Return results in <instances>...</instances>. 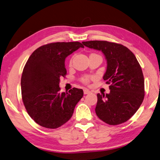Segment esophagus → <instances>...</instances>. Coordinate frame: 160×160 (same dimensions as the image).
Masks as SVG:
<instances>
[{
  "label": "esophagus",
  "instance_id": "1",
  "mask_svg": "<svg viewBox=\"0 0 160 160\" xmlns=\"http://www.w3.org/2000/svg\"><path fill=\"white\" fill-rule=\"evenodd\" d=\"M90 92H90V90H87V89H85V90H83V93H84V94H90Z\"/></svg>",
  "mask_w": 160,
  "mask_h": 160
}]
</instances>
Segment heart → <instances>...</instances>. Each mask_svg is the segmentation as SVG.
Wrapping results in <instances>:
<instances>
[{
    "mask_svg": "<svg viewBox=\"0 0 160 160\" xmlns=\"http://www.w3.org/2000/svg\"><path fill=\"white\" fill-rule=\"evenodd\" d=\"M71 62H72V60H70V63H71ZM93 79V78H92V77H84L82 78V79H81V81H82V82L83 83H85V84H88V83H89V82H90V81L91 79Z\"/></svg>",
    "mask_w": 160,
    "mask_h": 160,
    "instance_id": "heart-1",
    "label": "heart"
}]
</instances>
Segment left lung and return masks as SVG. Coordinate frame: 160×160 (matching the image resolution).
<instances>
[{
  "instance_id": "8db88e82",
  "label": "left lung",
  "mask_w": 160,
  "mask_h": 160,
  "mask_svg": "<svg viewBox=\"0 0 160 160\" xmlns=\"http://www.w3.org/2000/svg\"><path fill=\"white\" fill-rule=\"evenodd\" d=\"M86 47L101 51L107 59L103 76L110 93L97 94L95 112L109 125L127 121L139 109L144 98V79L139 62L128 48L108 41L83 42Z\"/></svg>"
}]
</instances>
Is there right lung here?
Masks as SVG:
<instances>
[{
	"instance_id": "add662e5",
	"label": "right lung",
	"mask_w": 160,
	"mask_h": 160,
	"mask_svg": "<svg viewBox=\"0 0 160 160\" xmlns=\"http://www.w3.org/2000/svg\"><path fill=\"white\" fill-rule=\"evenodd\" d=\"M79 42H53L42 46L28 59L21 77L24 107L34 121L45 128L57 129L68 122L83 96L73 88L60 92V78L66 75L65 59L78 48Z\"/></svg>"
}]
</instances>
